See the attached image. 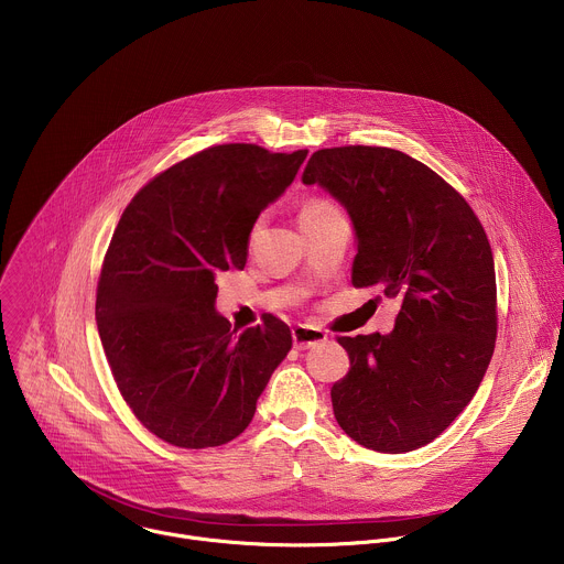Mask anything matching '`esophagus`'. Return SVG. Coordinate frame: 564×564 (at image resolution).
<instances>
[{"label": "esophagus", "instance_id": "esophagus-1", "mask_svg": "<svg viewBox=\"0 0 564 564\" xmlns=\"http://www.w3.org/2000/svg\"><path fill=\"white\" fill-rule=\"evenodd\" d=\"M328 339V335L322 330V328H315V326H295L293 328V346L297 350H306V348H313L317 344H324Z\"/></svg>", "mask_w": 564, "mask_h": 564}]
</instances>
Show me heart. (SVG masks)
<instances>
[{
	"instance_id": "b5f03b06",
	"label": "heart",
	"mask_w": 564,
	"mask_h": 564,
	"mask_svg": "<svg viewBox=\"0 0 564 564\" xmlns=\"http://www.w3.org/2000/svg\"><path fill=\"white\" fill-rule=\"evenodd\" d=\"M333 205L326 203V200H308L302 205L300 209V216H311V214H317V212H324V209H330Z\"/></svg>"
}]
</instances>
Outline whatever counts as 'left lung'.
Masks as SVG:
<instances>
[{"mask_svg": "<svg viewBox=\"0 0 564 564\" xmlns=\"http://www.w3.org/2000/svg\"><path fill=\"white\" fill-rule=\"evenodd\" d=\"M302 183L348 212L352 284H377L401 302L392 333L337 339L350 370L330 390L335 419L368 449L427 445L471 401L494 352L496 275L485 229L456 189L399 150H319Z\"/></svg>", "mask_w": 564, "mask_h": 564, "instance_id": "8db88e82", "label": "left lung"}]
</instances>
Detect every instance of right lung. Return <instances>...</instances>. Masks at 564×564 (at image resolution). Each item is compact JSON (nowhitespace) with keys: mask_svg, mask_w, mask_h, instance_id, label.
I'll list each match as a JSON object with an SVG mask.
<instances>
[{"mask_svg":"<svg viewBox=\"0 0 564 564\" xmlns=\"http://www.w3.org/2000/svg\"><path fill=\"white\" fill-rule=\"evenodd\" d=\"M306 154L214 145L159 174L119 220L97 291L101 344L137 419L176 447L242 434L291 350V330L273 315L231 328L216 311V275L245 269L260 212Z\"/></svg>","mask_w":564,"mask_h":564,"instance_id":"add662e5","label":"right lung"}]
</instances>
